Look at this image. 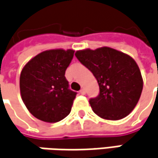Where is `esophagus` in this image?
Segmentation results:
<instances>
[{
  "label": "esophagus",
  "instance_id": "obj_1",
  "mask_svg": "<svg viewBox=\"0 0 158 158\" xmlns=\"http://www.w3.org/2000/svg\"><path fill=\"white\" fill-rule=\"evenodd\" d=\"M79 93H80L81 95H85V94H86V90H85L84 88H82V89L79 90Z\"/></svg>",
  "mask_w": 158,
  "mask_h": 158
}]
</instances>
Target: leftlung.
<instances>
[{"mask_svg": "<svg viewBox=\"0 0 158 158\" xmlns=\"http://www.w3.org/2000/svg\"><path fill=\"white\" fill-rule=\"evenodd\" d=\"M77 59L97 79L99 94L90 98L94 113L106 120H121L134 109L140 98L143 80L131 56L110 47L81 50Z\"/></svg>", "mask_w": 158, "mask_h": 158, "instance_id": "1", "label": "left lung"}]
</instances>
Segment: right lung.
Wrapping results in <instances>:
<instances>
[{
    "label": "right lung",
    "instance_id": "1",
    "mask_svg": "<svg viewBox=\"0 0 158 158\" xmlns=\"http://www.w3.org/2000/svg\"><path fill=\"white\" fill-rule=\"evenodd\" d=\"M73 50L54 49L40 52L23 68L19 78L25 106L35 118L57 123L69 115L77 93L69 88L65 71Z\"/></svg>",
    "mask_w": 158,
    "mask_h": 158
}]
</instances>
